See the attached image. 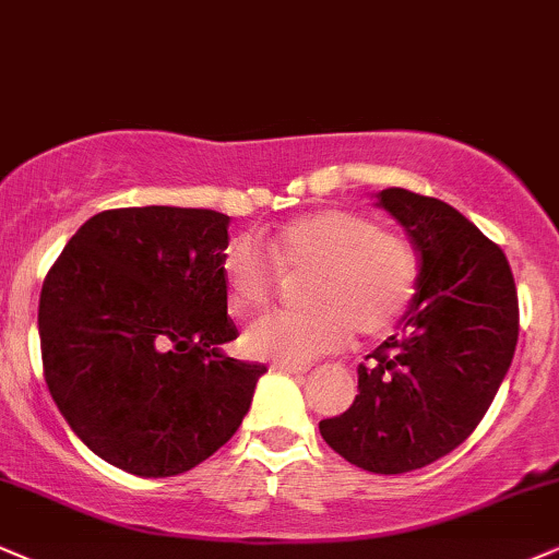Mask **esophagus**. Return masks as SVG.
<instances>
[{"label":"esophagus","mask_w":559,"mask_h":559,"mask_svg":"<svg viewBox=\"0 0 559 559\" xmlns=\"http://www.w3.org/2000/svg\"><path fill=\"white\" fill-rule=\"evenodd\" d=\"M274 368H277V370H285V373H290V376H302V373H308L306 365H293V362H274Z\"/></svg>","instance_id":"34e87169"}]
</instances>
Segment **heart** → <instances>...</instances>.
Returning <instances> with one entry per match:
<instances>
[{"mask_svg":"<svg viewBox=\"0 0 559 559\" xmlns=\"http://www.w3.org/2000/svg\"><path fill=\"white\" fill-rule=\"evenodd\" d=\"M259 245L280 274H306L298 285L302 311L266 313L246 326L243 349L261 360L302 365L344 347L353 329L360 336L385 334L417 293L415 248L360 212H308L261 236ZM263 254L251 240L227 248L223 285L236 313L257 311L272 298L277 273Z\"/></svg>","mask_w":559,"mask_h":559,"instance_id":"heart-1","label":"heart"}]
</instances>
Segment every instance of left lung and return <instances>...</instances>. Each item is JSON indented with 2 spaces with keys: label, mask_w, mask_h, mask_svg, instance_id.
I'll return each instance as SVG.
<instances>
[{
  "label": "left lung",
  "mask_w": 559,
  "mask_h": 559,
  "mask_svg": "<svg viewBox=\"0 0 559 559\" xmlns=\"http://www.w3.org/2000/svg\"><path fill=\"white\" fill-rule=\"evenodd\" d=\"M376 206L419 253L417 293L357 368L353 406L319 430L349 464L404 474L451 453L490 409L519 342V295L502 248L451 204L383 189Z\"/></svg>",
  "instance_id": "1"
}]
</instances>
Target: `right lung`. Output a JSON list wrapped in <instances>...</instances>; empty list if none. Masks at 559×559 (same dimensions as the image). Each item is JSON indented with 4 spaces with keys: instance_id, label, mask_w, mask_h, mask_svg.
Wrapping results in <instances>:
<instances>
[{
    "instance_id": "add662e5",
    "label": "right lung",
    "mask_w": 559,
    "mask_h": 559,
    "mask_svg": "<svg viewBox=\"0 0 559 559\" xmlns=\"http://www.w3.org/2000/svg\"><path fill=\"white\" fill-rule=\"evenodd\" d=\"M230 217L123 206L90 217L48 269L38 302L44 376L95 456L136 477H174L243 423L261 362L219 344Z\"/></svg>"
}]
</instances>
